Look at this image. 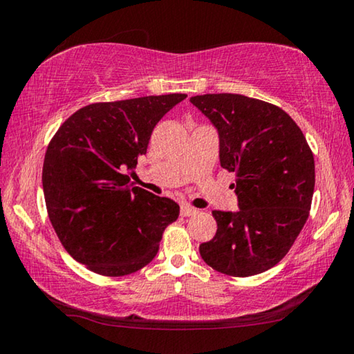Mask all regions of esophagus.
I'll use <instances>...</instances> for the list:
<instances>
[{
	"mask_svg": "<svg viewBox=\"0 0 354 354\" xmlns=\"http://www.w3.org/2000/svg\"><path fill=\"white\" fill-rule=\"evenodd\" d=\"M196 212V209L195 207H192V206H189V205H183L181 206V215L183 217H190V215H195Z\"/></svg>",
	"mask_w": 354,
	"mask_h": 354,
	"instance_id": "obj_1",
	"label": "esophagus"
}]
</instances>
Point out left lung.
<instances>
[{
	"instance_id": "8db88e82",
	"label": "left lung",
	"mask_w": 354,
	"mask_h": 354,
	"mask_svg": "<svg viewBox=\"0 0 354 354\" xmlns=\"http://www.w3.org/2000/svg\"><path fill=\"white\" fill-rule=\"evenodd\" d=\"M218 129L220 165L236 175L237 212L212 211L217 232L200 245L209 267L247 278L277 266L309 217L314 154L289 113L237 93L190 98Z\"/></svg>"
}]
</instances>
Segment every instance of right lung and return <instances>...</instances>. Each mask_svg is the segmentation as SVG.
<instances>
[{
	"label": "right lung",
	"mask_w": 354,
	"mask_h": 354,
	"mask_svg": "<svg viewBox=\"0 0 354 354\" xmlns=\"http://www.w3.org/2000/svg\"><path fill=\"white\" fill-rule=\"evenodd\" d=\"M185 93L93 103L61 124L46 148L48 217L75 261L103 277L140 270L159 251L179 206L131 187L137 158L156 124Z\"/></svg>",
	"instance_id": "1"
}]
</instances>
